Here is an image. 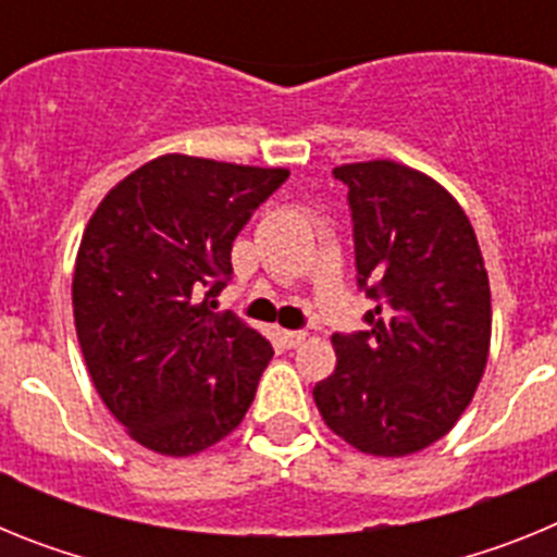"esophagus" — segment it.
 I'll return each mask as SVG.
<instances>
[{
  "mask_svg": "<svg viewBox=\"0 0 557 557\" xmlns=\"http://www.w3.org/2000/svg\"><path fill=\"white\" fill-rule=\"evenodd\" d=\"M304 339H307V332H298V329H287V332H282V343L287 348L304 346Z\"/></svg>",
  "mask_w": 557,
  "mask_h": 557,
  "instance_id": "1",
  "label": "esophagus"
}]
</instances>
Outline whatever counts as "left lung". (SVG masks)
Masks as SVG:
<instances>
[{
  "mask_svg": "<svg viewBox=\"0 0 557 557\" xmlns=\"http://www.w3.org/2000/svg\"><path fill=\"white\" fill-rule=\"evenodd\" d=\"M362 332L332 337L337 368L312 391L323 421L366 455L405 457L455 426L480 385L491 287L466 211L396 161L343 164Z\"/></svg>",
  "mask_w": 557,
  "mask_h": 557,
  "instance_id": "left-lung-1",
  "label": "left lung"
}]
</instances>
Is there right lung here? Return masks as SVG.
I'll return each instance as SVG.
<instances>
[{
  "label": "right lung",
  "instance_id": "obj_1",
  "mask_svg": "<svg viewBox=\"0 0 557 557\" xmlns=\"http://www.w3.org/2000/svg\"><path fill=\"white\" fill-rule=\"evenodd\" d=\"M287 170L191 156L147 161L113 186L81 239L75 326L91 382L133 441L198 455L234 432L273 346L234 312L231 245Z\"/></svg>",
  "mask_w": 557,
  "mask_h": 557
}]
</instances>
